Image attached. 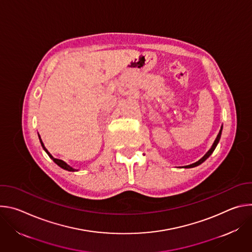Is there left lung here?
<instances>
[{"instance_id": "left-lung-1", "label": "left lung", "mask_w": 252, "mask_h": 252, "mask_svg": "<svg viewBox=\"0 0 252 252\" xmlns=\"http://www.w3.org/2000/svg\"><path fill=\"white\" fill-rule=\"evenodd\" d=\"M221 131H222V126H221V127H220V132H219V134H218V136H217V138H215V140H214V142L212 143V146H211V148L208 150V152L199 159V160H197L196 162H194V163H191V164H189V165H186V166H183L184 168H191V167H195V166H197V165H199V164H201L204 160H206L210 156H211V154L213 153V151L215 150V148H217V146L219 145V142H220V136H221Z\"/></svg>"}]
</instances>
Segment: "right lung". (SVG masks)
Masks as SVG:
<instances>
[{"label":"right lung","mask_w":252,"mask_h":252,"mask_svg":"<svg viewBox=\"0 0 252 252\" xmlns=\"http://www.w3.org/2000/svg\"><path fill=\"white\" fill-rule=\"evenodd\" d=\"M38 135H39V139H40V142H41V145H42V147H43V149H44V151L48 154V156L54 160V162L55 163H57L60 167H62L63 169H65V170H67V171H78L79 169H76V168H74V167H71L70 165H68L65 161H63V160H62V159H59V158H55L50 153H49V151L46 149V147H45V145H44V142H43V140H42V138H41V136H40V134L38 133Z\"/></svg>","instance_id":"1"}]
</instances>
